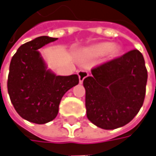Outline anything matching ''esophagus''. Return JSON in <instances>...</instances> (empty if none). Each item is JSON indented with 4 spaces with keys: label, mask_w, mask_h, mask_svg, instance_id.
<instances>
[{
    "label": "esophagus",
    "mask_w": 156,
    "mask_h": 156,
    "mask_svg": "<svg viewBox=\"0 0 156 156\" xmlns=\"http://www.w3.org/2000/svg\"><path fill=\"white\" fill-rule=\"evenodd\" d=\"M78 78H79V83H83V79L88 76V73L87 72H84V71H78Z\"/></svg>",
    "instance_id": "1"
}]
</instances>
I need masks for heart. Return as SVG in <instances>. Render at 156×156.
<instances>
[{
	"label": "heart",
	"mask_w": 156,
	"mask_h": 156,
	"mask_svg": "<svg viewBox=\"0 0 156 156\" xmlns=\"http://www.w3.org/2000/svg\"><path fill=\"white\" fill-rule=\"evenodd\" d=\"M112 49V45L110 43H100L93 46L88 51V53L92 56H101L108 53Z\"/></svg>",
	"instance_id": "b5f03b06"
}]
</instances>
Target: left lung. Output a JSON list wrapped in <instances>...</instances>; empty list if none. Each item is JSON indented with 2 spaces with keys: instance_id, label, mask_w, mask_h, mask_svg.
Listing matches in <instances>:
<instances>
[{
  "instance_id": "left-lung-1",
  "label": "left lung",
  "mask_w": 156,
  "mask_h": 156,
  "mask_svg": "<svg viewBox=\"0 0 156 156\" xmlns=\"http://www.w3.org/2000/svg\"><path fill=\"white\" fill-rule=\"evenodd\" d=\"M147 79L144 58L136 49L92 68L83 82L89 120L104 129L126 125L143 105Z\"/></svg>"
}]
</instances>
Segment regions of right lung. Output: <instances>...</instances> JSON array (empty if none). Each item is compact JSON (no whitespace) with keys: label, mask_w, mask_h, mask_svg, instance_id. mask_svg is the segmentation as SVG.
I'll use <instances>...</instances> for the list:
<instances>
[{"label":"right lung","mask_w":156,"mask_h":156,"mask_svg":"<svg viewBox=\"0 0 156 156\" xmlns=\"http://www.w3.org/2000/svg\"><path fill=\"white\" fill-rule=\"evenodd\" d=\"M57 38L41 36L20 46L9 66L8 91L14 109L22 118L37 124L52 121L61 98L79 82L77 74L56 76L46 70L38 51Z\"/></svg>","instance_id":"obj_1"}]
</instances>
